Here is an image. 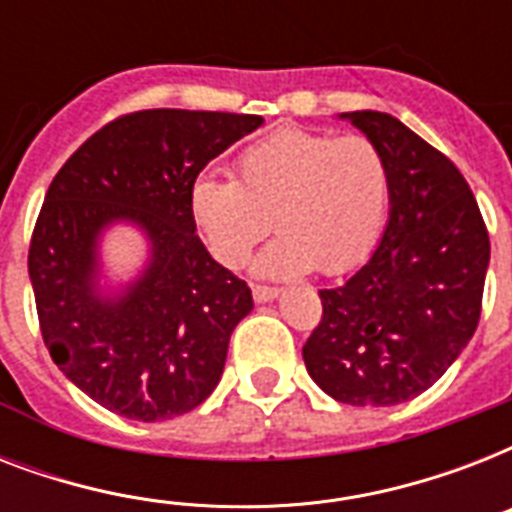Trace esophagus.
I'll use <instances>...</instances> for the list:
<instances>
[{"instance_id": "obj_1", "label": "esophagus", "mask_w": 512, "mask_h": 512, "mask_svg": "<svg viewBox=\"0 0 512 512\" xmlns=\"http://www.w3.org/2000/svg\"><path fill=\"white\" fill-rule=\"evenodd\" d=\"M252 295H255L257 303H271V300H276V297H279V289L263 287V284H255V287H252Z\"/></svg>"}]
</instances>
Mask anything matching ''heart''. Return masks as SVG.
<instances>
[{
  "label": "heart",
  "instance_id": "heart-1",
  "mask_svg": "<svg viewBox=\"0 0 512 512\" xmlns=\"http://www.w3.org/2000/svg\"><path fill=\"white\" fill-rule=\"evenodd\" d=\"M390 204L388 162L364 135L284 127L236 156V180L204 172L188 188V209L209 252L225 268L247 263L273 228L257 271L340 276L369 257Z\"/></svg>",
  "mask_w": 512,
  "mask_h": 512
}]
</instances>
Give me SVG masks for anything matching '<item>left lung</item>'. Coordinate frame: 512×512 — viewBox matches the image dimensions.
<instances>
[{"instance_id":"1","label":"left lung","mask_w":512,"mask_h":512,"mask_svg":"<svg viewBox=\"0 0 512 512\" xmlns=\"http://www.w3.org/2000/svg\"><path fill=\"white\" fill-rule=\"evenodd\" d=\"M380 148L390 172L388 225L372 257L321 289L305 369L350 406L420 396L454 364L481 319L489 233L462 172L396 116L340 114Z\"/></svg>"}]
</instances>
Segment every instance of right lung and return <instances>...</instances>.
<instances>
[{
  "label": "right lung",
  "instance_id": "obj_1",
  "mask_svg": "<svg viewBox=\"0 0 512 512\" xmlns=\"http://www.w3.org/2000/svg\"><path fill=\"white\" fill-rule=\"evenodd\" d=\"M263 116L151 108L119 116L68 159L44 196L28 276L44 345L108 412L159 422L217 388L252 292L196 236L188 188ZM116 222L149 241L144 271L99 284V239Z\"/></svg>",
  "mask_w": 512,
  "mask_h": 512
}]
</instances>
